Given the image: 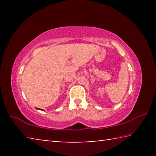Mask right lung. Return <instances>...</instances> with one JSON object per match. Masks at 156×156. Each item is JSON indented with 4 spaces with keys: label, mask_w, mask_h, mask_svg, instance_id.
Listing matches in <instances>:
<instances>
[{
    "label": "right lung",
    "mask_w": 156,
    "mask_h": 156,
    "mask_svg": "<svg viewBox=\"0 0 156 156\" xmlns=\"http://www.w3.org/2000/svg\"><path fill=\"white\" fill-rule=\"evenodd\" d=\"M41 110H42V109H41Z\"/></svg>",
    "instance_id": "add662e5"
}]
</instances>
